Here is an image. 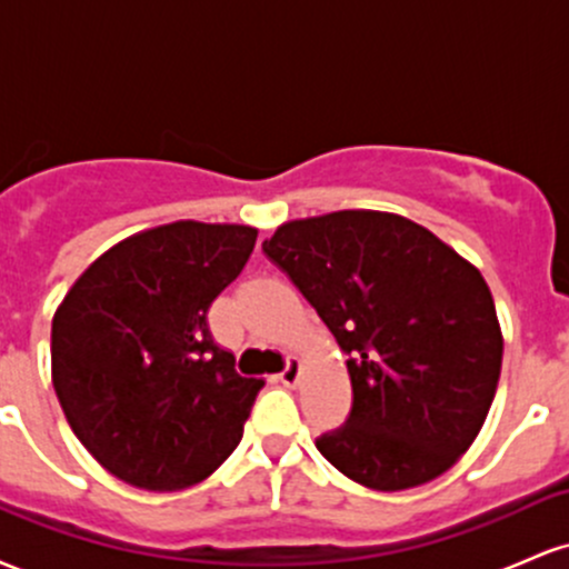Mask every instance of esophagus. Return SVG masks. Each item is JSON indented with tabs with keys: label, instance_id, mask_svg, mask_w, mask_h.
<instances>
[{
	"label": "esophagus",
	"instance_id": "1",
	"mask_svg": "<svg viewBox=\"0 0 569 569\" xmlns=\"http://www.w3.org/2000/svg\"><path fill=\"white\" fill-rule=\"evenodd\" d=\"M299 375H302V363H299V358H289V361H286V369L280 371L278 377L286 388H293V385L299 382Z\"/></svg>",
	"mask_w": 569,
	"mask_h": 569
}]
</instances>
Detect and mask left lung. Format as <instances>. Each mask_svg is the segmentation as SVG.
<instances>
[{
	"mask_svg": "<svg viewBox=\"0 0 569 569\" xmlns=\"http://www.w3.org/2000/svg\"><path fill=\"white\" fill-rule=\"evenodd\" d=\"M262 251L348 352L352 409L316 439L348 479L420 487L471 447L500 380L487 280L415 221L335 211L280 224Z\"/></svg>",
	"mask_w": 569,
	"mask_h": 569,
	"instance_id": "obj_1",
	"label": "left lung"
}]
</instances>
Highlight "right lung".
Instances as JSON below:
<instances>
[{
  "label": "right lung",
  "instance_id": "add662e5",
  "mask_svg": "<svg viewBox=\"0 0 569 569\" xmlns=\"http://www.w3.org/2000/svg\"><path fill=\"white\" fill-rule=\"evenodd\" d=\"M257 243L243 224L173 221L130 234L53 316V388L82 447L126 485L173 492L243 439L262 380L240 377L208 307Z\"/></svg>",
  "mask_w": 569,
  "mask_h": 569
}]
</instances>
